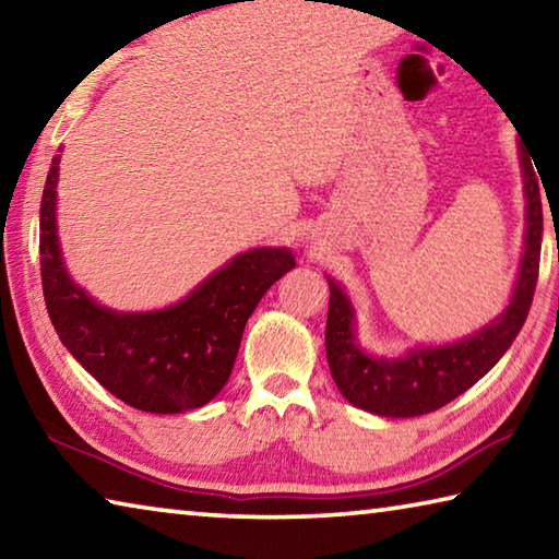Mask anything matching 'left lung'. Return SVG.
<instances>
[{
	"label": "left lung",
	"instance_id": "8db88e82",
	"mask_svg": "<svg viewBox=\"0 0 559 559\" xmlns=\"http://www.w3.org/2000/svg\"><path fill=\"white\" fill-rule=\"evenodd\" d=\"M527 197L525 253L513 300L503 316L459 345L414 349L404 359H374L355 345L353 308L330 283L325 353L330 374L349 404L380 416H419L441 409L476 384L513 345L533 306L543 243V202L535 167L523 153ZM543 179V177H540Z\"/></svg>",
	"mask_w": 559,
	"mask_h": 559
}]
</instances>
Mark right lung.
Masks as SVG:
<instances>
[{"instance_id":"add662e5","label":"right lung","mask_w":559,"mask_h":559,"mask_svg":"<svg viewBox=\"0 0 559 559\" xmlns=\"http://www.w3.org/2000/svg\"><path fill=\"white\" fill-rule=\"evenodd\" d=\"M53 157L41 197L39 257L49 318L66 349L120 402L177 414L204 406L229 382L246 320L273 283L296 269L286 249L241 253L192 296L157 313H112L66 276L56 239Z\"/></svg>"}]
</instances>
